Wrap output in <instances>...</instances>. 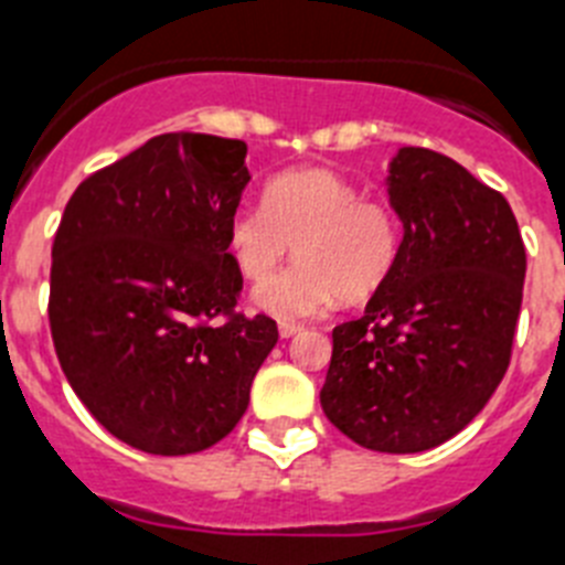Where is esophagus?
<instances>
[{"mask_svg":"<svg viewBox=\"0 0 565 565\" xmlns=\"http://www.w3.org/2000/svg\"><path fill=\"white\" fill-rule=\"evenodd\" d=\"M301 330H303L301 323H289V321L278 323V332H281V338H292V335H298Z\"/></svg>","mask_w":565,"mask_h":565,"instance_id":"1","label":"esophagus"}]
</instances>
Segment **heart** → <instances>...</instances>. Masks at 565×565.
Listing matches in <instances>:
<instances>
[{"mask_svg":"<svg viewBox=\"0 0 565 565\" xmlns=\"http://www.w3.org/2000/svg\"><path fill=\"white\" fill-rule=\"evenodd\" d=\"M292 243L302 262L274 279ZM227 253L247 281L274 279L255 303L292 321L316 316L335 296H372L398 262L401 222L390 201L361 195L341 173L298 167L267 181L264 207L242 201L230 213Z\"/></svg>","mask_w":565,"mask_h":565,"instance_id":"obj_1","label":"heart"}]
</instances>
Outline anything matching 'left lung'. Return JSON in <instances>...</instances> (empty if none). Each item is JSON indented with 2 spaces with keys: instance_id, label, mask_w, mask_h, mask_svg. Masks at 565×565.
Returning <instances> with one entry per match:
<instances>
[{
  "instance_id": "obj_1",
  "label": "left lung",
  "mask_w": 565,
  "mask_h": 565,
  "mask_svg": "<svg viewBox=\"0 0 565 565\" xmlns=\"http://www.w3.org/2000/svg\"><path fill=\"white\" fill-rule=\"evenodd\" d=\"M386 190L398 262L332 330L321 406L358 446L409 455L458 435L507 375L526 249L509 201L449 156L401 147Z\"/></svg>"
}]
</instances>
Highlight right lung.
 <instances>
[{
    "instance_id": "right-lung-1",
    "label": "right lung",
    "mask_w": 565,
    "mask_h": 565,
    "mask_svg": "<svg viewBox=\"0 0 565 565\" xmlns=\"http://www.w3.org/2000/svg\"><path fill=\"white\" fill-rule=\"evenodd\" d=\"M244 159L238 139L156 136L82 181L53 238L58 364L93 418L141 452L193 455L230 435L278 341L273 318L233 312L227 218Z\"/></svg>"
}]
</instances>
